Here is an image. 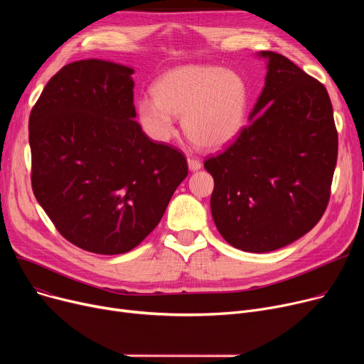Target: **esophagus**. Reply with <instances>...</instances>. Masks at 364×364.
Listing matches in <instances>:
<instances>
[{"instance_id": "34e87169", "label": "esophagus", "mask_w": 364, "mask_h": 364, "mask_svg": "<svg viewBox=\"0 0 364 364\" xmlns=\"http://www.w3.org/2000/svg\"><path fill=\"white\" fill-rule=\"evenodd\" d=\"M187 164H188V169L190 171H199L202 168V164L199 159H195V158H187Z\"/></svg>"}]
</instances>
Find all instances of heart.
<instances>
[{
    "label": "heart",
    "instance_id": "1",
    "mask_svg": "<svg viewBox=\"0 0 364 364\" xmlns=\"http://www.w3.org/2000/svg\"><path fill=\"white\" fill-rule=\"evenodd\" d=\"M153 99L137 102V118L147 136L166 143L181 117L187 137L203 149L230 144L242 132L247 113V87L236 72L187 65L166 72L151 87Z\"/></svg>",
    "mask_w": 364,
    "mask_h": 364
}]
</instances>
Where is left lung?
I'll return each mask as SVG.
<instances>
[{
	"label": "left lung",
	"instance_id": "left-lung-1",
	"mask_svg": "<svg viewBox=\"0 0 364 364\" xmlns=\"http://www.w3.org/2000/svg\"><path fill=\"white\" fill-rule=\"evenodd\" d=\"M257 55L267 75L250 125L203 165L214 177L218 232L237 250L262 254L302 237L321 218L338 132L326 88L282 54Z\"/></svg>",
	"mask_w": 364,
	"mask_h": 364
}]
</instances>
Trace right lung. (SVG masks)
I'll use <instances>...</instances> for the list:
<instances>
[{
	"instance_id": "obj_1",
	"label": "right lung",
	"mask_w": 364,
	"mask_h": 364,
	"mask_svg": "<svg viewBox=\"0 0 364 364\" xmlns=\"http://www.w3.org/2000/svg\"><path fill=\"white\" fill-rule=\"evenodd\" d=\"M132 73L100 59L69 63L29 117L33 195L66 240L94 254L136 247L187 177L183 153L134 121Z\"/></svg>"
}]
</instances>
